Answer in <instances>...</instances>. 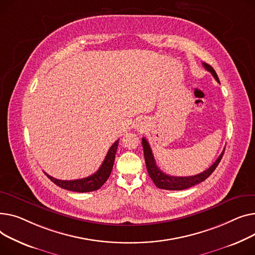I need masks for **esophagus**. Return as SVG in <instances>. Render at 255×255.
Listing matches in <instances>:
<instances>
[{
  "mask_svg": "<svg viewBox=\"0 0 255 255\" xmlns=\"http://www.w3.org/2000/svg\"><path fill=\"white\" fill-rule=\"evenodd\" d=\"M147 123H146V121L145 119H140V121H138L137 123H136V129L137 130H139V131H145L146 130V128H147Z\"/></svg>",
  "mask_w": 255,
  "mask_h": 255,
  "instance_id": "esophagus-1",
  "label": "esophagus"
}]
</instances>
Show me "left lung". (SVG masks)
<instances>
[{"instance_id": "left-lung-1", "label": "left lung", "mask_w": 255, "mask_h": 255, "mask_svg": "<svg viewBox=\"0 0 255 255\" xmlns=\"http://www.w3.org/2000/svg\"><path fill=\"white\" fill-rule=\"evenodd\" d=\"M204 68L210 72L212 74V76L215 78L217 82H219L218 76L215 72V70L206 63H203ZM220 83V82H219ZM142 146H143V150H144V158H145V163H146V168L148 171L149 176L152 179L153 183L160 189H167V190H183L186 188H189L191 186L197 185L203 181H205L206 179L210 176L216 167L218 166V163L220 162L224 150L222 153L218 156V158L215 160V162L212 164V166L209 168L208 170L204 171L201 174L194 175V176H188V177H177V176H171L166 173H163L157 166L154 159V156L152 154L151 148L149 143L145 138L142 139Z\"/></svg>"}]
</instances>
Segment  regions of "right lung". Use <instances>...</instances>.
Here are the masks:
<instances>
[{
    "label": "right lung",
    "mask_w": 255,
    "mask_h": 255,
    "mask_svg": "<svg viewBox=\"0 0 255 255\" xmlns=\"http://www.w3.org/2000/svg\"><path fill=\"white\" fill-rule=\"evenodd\" d=\"M118 141L119 140L114 142V144L110 147L109 151L107 152V155L105 157L100 169L91 176L82 179H76V180H59V179H55L46 173H45V175H46L54 184L67 190L76 192H89L98 190L108 180V178L112 172L115 154L118 147Z\"/></svg>",
    "instance_id": "add662e5"
}]
</instances>
